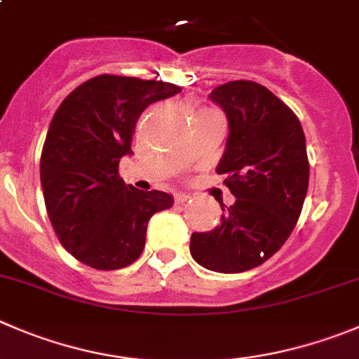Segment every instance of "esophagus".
<instances>
[{
  "label": "esophagus",
  "mask_w": 359,
  "mask_h": 359,
  "mask_svg": "<svg viewBox=\"0 0 359 359\" xmlns=\"http://www.w3.org/2000/svg\"><path fill=\"white\" fill-rule=\"evenodd\" d=\"M189 199H190V196H189V194H185V192H177V194H174V201H176L177 204L185 203V201H189Z\"/></svg>",
  "instance_id": "esophagus-1"
}]
</instances>
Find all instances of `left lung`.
<instances>
[{
    "mask_svg": "<svg viewBox=\"0 0 359 359\" xmlns=\"http://www.w3.org/2000/svg\"><path fill=\"white\" fill-rule=\"evenodd\" d=\"M227 116L217 165L236 197L210 233H194L190 254L206 269L241 273L261 266L292 233L309 189L305 134L294 112L268 88L233 81L210 93Z\"/></svg>",
    "mask_w": 359,
    "mask_h": 359,
    "instance_id": "obj_1",
    "label": "left lung"
}]
</instances>
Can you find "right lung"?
I'll list each match as a JSON object with an SVG mask.
<instances>
[{
  "mask_svg": "<svg viewBox=\"0 0 359 359\" xmlns=\"http://www.w3.org/2000/svg\"><path fill=\"white\" fill-rule=\"evenodd\" d=\"M182 88L162 81L98 75L57 107L40 158L47 215L61 245L95 269H119L144 250L149 218L174 204L170 194L137 190L118 174L132 155L135 123L153 102Z\"/></svg>",
  "mask_w": 359,
  "mask_h": 359,
  "instance_id": "obj_1",
  "label": "right lung"
}]
</instances>
